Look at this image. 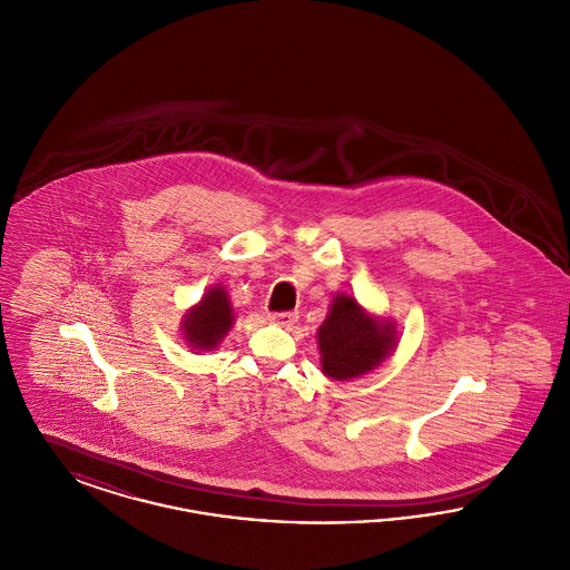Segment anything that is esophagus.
<instances>
[{
  "label": "esophagus",
  "instance_id": "obj_1",
  "mask_svg": "<svg viewBox=\"0 0 570 570\" xmlns=\"http://www.w3.org/2000/svg\"><path fill=\"white\" fill-rule=\"evenodd\" d=\"M272 321L275 325L279 326H293L298 321V312H277V314H272Z\"/></svg>",
  "mask_w": 570,
  "mask_h": 570
}]
</instances>
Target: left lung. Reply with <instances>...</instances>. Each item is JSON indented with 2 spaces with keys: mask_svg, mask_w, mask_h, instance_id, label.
I'll use <instances>...</instances> for the list:
<instances>
[{
  "mask_svg": "<svg viewBox=\"0 0 570 570\" xmlns=\"http://www.w3.org/2000/svg\"><path fill=\"white\" fill-rule=\"evenodd\" d=\"M316 335L323 374L333 380L358 379L372 372L397 346L395 323L370 314L344 293L333 298Z\"/></svg>",
  "mask_w": 570,
  "mask_h": 570,
  "instance_id": "8db88e82",
  "label": "left lung"
}]
</instances>
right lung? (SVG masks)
<instances>
[{"instance_id":"right-lung-1","label":"right lung","mask_w":570,"mask_h":570,"mask_svg":"<svg viewBox=\"0 0 570 570\" xmlns=\"http://www.w3.org/2000/svg\"><path fill=\"white\" fill-rule=\"evenodd\" d=\"M235 323L224 286H212L181 321V333L194 351H214Z\"/></svg>"}]
</instances>
